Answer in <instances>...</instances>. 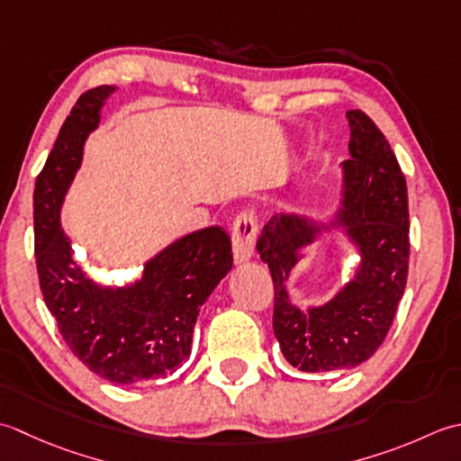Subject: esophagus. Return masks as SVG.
<instances>
[{"instance_id":"34e87169","label":"esophagus","mask_w":461,"mask_h":461,"mask_svg":"<svg viewBox=\"0 0 461 461\" xmlns=\"http://www.w3.org/2000/svg\"><path fill=\"white\" fill-rule=\"evenodd\" d=\"M258 232V222L252 211H242L232 221L230 237H232V252L234 260L244 262L255 252V240Z\"/></svg>"}]
</instances>
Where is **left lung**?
Segmentation results:
<instances>
[{"label":"left lung","instance_id":"obj_1","mask_svg":"<svg viewBox=\"0 0 461 461\" xmlns=\"http://www.w3.org/2000/svg\"><path fill=\"white\" fill-rule=\"evenodd\" d=\"M350 158L344 161L340 221L358 244L362 265L354 283L330 303L303 312L288 303L285 280L296 250L310 244L314 224L280 214L262 229L257 250L275 285L272 328L285 358L303 372L348 370L380 348L408 283V186L396 155L364 111H348Z\"/></svg>","mask_w":461,"mask_h":461}]
</instances>
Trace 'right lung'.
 Segmentation results:
<instances>
[{"label":"right lung","mask_w":461,"mask_h":461,"mask_svg":"<svg viewBox=\"0 0 461 461\" xmlns=\"http://www.w3.org/2000/svg\"><path fill=\"white\" fill-rule=\"evenodd\" d=\"M109 93L111 86L83 93L37 175L35 265L45 304L73 356L109 382L137 384L189 360L196 316L232 268V249L224 229L209 227L149 260L133 286L101 288L86 276L59 227V209Z\"/></svg>","instance_id":"right-lung-1"}]
</instances>
